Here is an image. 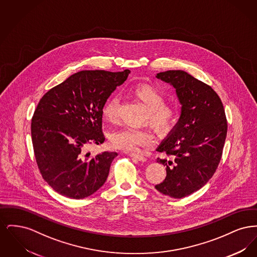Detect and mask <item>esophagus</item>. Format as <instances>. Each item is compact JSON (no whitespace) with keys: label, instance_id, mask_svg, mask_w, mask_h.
<instances>
[{"label":"esophagus","instance_id":"obj_1","mask_svg":"<svg viewBox=\"0 0 257 257\" xmlns=\"http://www.w3.org/2000/svg\"><path fill=\"white\" fill-rule=\"evenodd\" d=\"M131 157H133V158H136L137 160H139V161H142V162H146L147 161V158L145 157V156H143L142 154H138V153H130L129 154Z\"/></svg>","mask_w":257,"mask_h":257}]
</instances>
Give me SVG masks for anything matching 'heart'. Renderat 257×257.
I'll list each match as a JSON object with an SVG mask.
<instances>
[{
    "label": "heart",
    "instance_id": "1",
    "mask_svg": "<svg viewBox=\"0 0 257 257\" xmlns=\"http://www.w3.org/2000/svg\"><path fill=\"white\" fill-rule=\"evenodd\" d=\"M130 94L147 110L145 121H148L159 132H166L171 128L177 116V108L174 105L165 103V96L159 88L147 84H139L131 87ZM117 104L118 99L115 96H110L107 100L102 109V115L105 120L114 121ZM109 142L113 148L137 151L141 147H151L154 144V137L147 128L124 127L110 132Z\"/></svg>",
    "mask_w": 257,
    "mask_h": 257
}]
</instances>
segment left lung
Wrapping results in <instances>:
<instances>
[{
    "instance_id": "left-lung-1",
    "label": "left lung",
    "mask_w": 257,
    "mask_h": 257,
    "mask_svg": "<svg viewBox=\"0 0 257 257\" xmlns=\"http://www.w3.org/2000/svg\"><path fill=\"white\" fill-rule=\"evenodd\" d=\"M156 77L175 88L182 107L176 125L156 149L173 161L157 159L167 167V176L155 188L163 195L182 198L202 188L215 173L227 121L221 100L211 86L183 70L160 72Z\"/></svg>"
}]
</instances>
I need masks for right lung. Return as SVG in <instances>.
<instances>
[{
	"label": "right lung",
	"instance_id": "right-lung-1",
	"mask_svg": "<svg viewBox=\"0 0 257 257\" xmlns=\"http://www.w3.org/2000/svg\"><path fill=\"white\" fill-rule=\"evenodd\" d=\"M130 70H84L71 75L40 99L32 118V141L43 179L61 196H91L107 180L116 152L86 153L105 141L102 109Z\"/></svg>",
	"mask_w": 257,
	"mask_h": 257
}]
</instances>
